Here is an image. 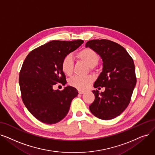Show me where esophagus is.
Segmentation results:
<instances>
[{
    "label": "esophagus",
    "mask_w": 155,
    "mask_h": 155,
    "mask_svg": "<svg viewBox=\"0 0 155 155\" xmlns=\"http://www.w3.org/2000/svg\"><path fill=\"white\" fill-rule=\"evenodd\" d=\"M84 93H85V91H78V94H82Z\"/></svg>",
    "instance_id": "34e87169"
}]
</instances>
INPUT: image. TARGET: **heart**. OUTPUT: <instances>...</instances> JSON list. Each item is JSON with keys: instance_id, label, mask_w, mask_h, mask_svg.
I'll return each mask as SVG.
<instances>
[{"instance_id": "obj_1", "label": "heart", "mask_w": 155, "mask_h": 155, "mask_svg": "<svg viewBox=\"0 0 155 155\" xmlns=\"http://www.w3.org/2000/svg\"><path fill=\"white\" fill-rule=\"evenodd\" d=\"M77 57L80 60L89 65L91 70L96 66L99 61L97 54L90 48H84L77 54ZM62 71L67 76H71L73 72L74 62L72 58L70 56H65L61 62ZM93 81V78L91 76L79 77L75 76L68 80V84L71 87L79 90H84Z\"/></svg>"}]
</instances>
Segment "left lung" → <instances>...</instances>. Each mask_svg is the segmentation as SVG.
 <instances>
[{
  "mask_svg": "<svg viewBox=\"0 0 155 155\" xmlns=\"http://www.w3.org/2000/svg\"><path fill=\"white\" fill-rule=\"evenodd\" d=\"M85 47L96 52L103 61V71L94 87H105L104 92L92 91L95 99L89 110L100 119H113L130 103L137 81L134 61L124 47L109 40H91Z\"/></svg>",
  "mask_w": 155,
  "mask_h": 155,
  "instance_id": "1",
  "label": "left lung"
}]
</instances>
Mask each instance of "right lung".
<instances>
[{
  "label": "right lung",
  "instance_id": "add662e5",
  "mask_svg": "<svg viewBox=\"0 0 155 155\" xmlns=\"http://www.w3.org/2000/svg\"><path fill=\"white\" fill-rule=\"evenodd\" d=\"M83 43L82 40H52L33 49L25 58L19 76L21 98L26 108L40 122L54 124L68 114L77 90L71 86L54 90L53 87L66 84L62 60Z\"/></svg>",
  "mask_w": 155,
  "mask_h": 155
}]
</instances>
